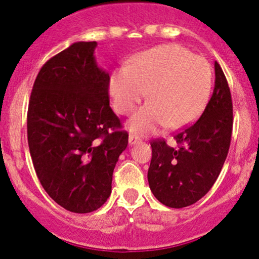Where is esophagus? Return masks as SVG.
<instances>
[{"label": "esophagus", "instance_id": "34e87169", "mask_svg": "<svg viewBox=\"0 0 259 259\" xmlns=\"http://www.w3.org/2000/svg\"><path fill=\"white\" fill-rule=\"evenodd\" d=\"M139 143V139L136 138V136H134V135H129V145H135V144H138Z\"/></svg>", "mask_w": 259, "mask_h": 259}]
</instances>
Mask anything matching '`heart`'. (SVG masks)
<instances>
[{
    "instance_id": "heart-1",
    "label": "heart",
    "mask_w": 259,
    "mask_h": 259,
    "mask_svg": "<svg viewBox=\"0 0 259 259\" xmlns=\"http://www.w3.org/2000/svg\"><path fill=\"white\" fill-rule=\"evenodd\" d=\"M212 71L204 58L180 45H161L139 54L109 78V96L118 114L130 115L146 97L149 103L129 121L136 135L166 125L178 129L192 123L208 103ZM148 96H146V91Z\"/></svg>"
}]
</instances>
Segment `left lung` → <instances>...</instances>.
Masks as SVG:
<instances>
[{
  "mask_svg": "<svg viewBox=\"0 0 259 259\" xmlns=\"http://www.w3.org/2000/svg\"><path fill=\"white\" fill-rule=\"evenodd\" d=\"M231 92L220 65L215 61V86L203 114L173 136L178 147L164 140L151 143L152 158L147 180L156 199L169 208L197 203L220 175L231 143Z\"/></svg>",
  "mask_w": 259,
  "mask_h": 259,
  "instance_id": "left-lung-1",
  "label": "left lung"
}]
</instances>
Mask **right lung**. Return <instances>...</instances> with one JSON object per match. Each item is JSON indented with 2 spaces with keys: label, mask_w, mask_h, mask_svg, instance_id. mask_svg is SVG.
<instances>
[{
  "label": "right lung",
  "mask_w": 259,
  "mask_h": 259,
  "mask_svg": "<svg viewBox=\"0 0 259 259\" xmlns=\"http://www.w3.org/2000/svg\"><path fill=\"white\" fill-rule=\"evenodd\" d=\"M96 41H77L36 76L27 115L36 176L55 203L77 214L101 208L127 133L109 107V73L98 67Z\"/></svg>",
  "instance_id": "right-lung-1"
}]
</instances>
